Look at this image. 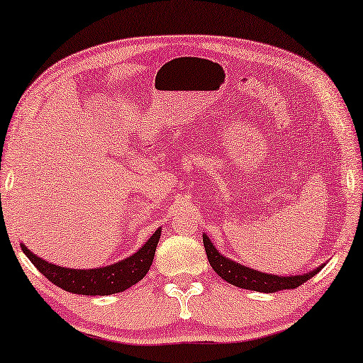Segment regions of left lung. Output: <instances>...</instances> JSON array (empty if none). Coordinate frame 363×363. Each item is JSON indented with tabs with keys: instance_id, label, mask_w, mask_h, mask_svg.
<instances>
[{
	"instance_id": "left-lung-1",
	"label": "left lung",
	"mask_w": 363,
	"mask_h": 363,
	"mask_svg": "<svg viewBox=\"0 0 363 363\" xmlns=\"http://www.w3.org/2000/svg\"><path fill=\"white\" fill-rule=\"evenodd\" d=\"M203 243L206 248V255H208L209 264L217 274H219L228 284H232V286L248 289V291L271 294V292L284 291V289H295L302 286L303 282L310 281V279L313 277L316 272H320L321 267L325 266L321 264L320 267H316L315 271L306 272V274L279 277L274 274H264V272L250 269V267H245L242 264L235 263V261L225 258V256H222L219 252H217L214 245L211 243V240L206 235H203Z\"/></svg>"
}]
</instances>
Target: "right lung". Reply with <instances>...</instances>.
Returning a JSON list of instances; mask_svg holds the SVG:
<instances>
[{
    "instance_id": "right-lung-1",
    "label": "right lung",
    "mask_w": 363,
    "mask_h": 363,
    "mask_svg": "<svg viewBox=\"0 0 363 363\" xmlns=\"http://www.w3.org/2000/svg\"><path fill=\"white\" fill-rule=\"evenodd\" d=\"M160 238V228L152 233L143 248L131 255L130 258L118 263L97 267V269H69L57 264L47 263L45 259L38 258L27 247L21 245L22 252L32 261V264L45 276L50 282L58 286L66 292L77 295H110L123 292L128 287L135 286L136 282L147 274L152 264L155 248Z\"/></svg>"
}]
</instances>
